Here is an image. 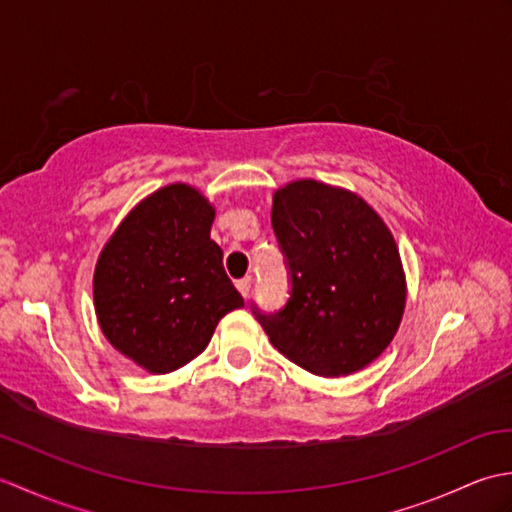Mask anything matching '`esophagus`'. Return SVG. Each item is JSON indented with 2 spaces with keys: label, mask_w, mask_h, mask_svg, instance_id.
<instances>
[{
  "label": "esophagus",
  "mask_w": 512,
  "mask_h": 512,
  "mask_svg": "<svg viewBox=\"0 0 512 512\" xmlns=\"http://www.w3.org/2000/svg\"><path fill=\"white\" fill-rule=\"evenodd\" d=\"M235 286H237V290H239V295H242L244 299H248V295H250V286H253V277H244V279H239Z\"/></svg>",
  "instance_id": "34e87169"
}]
</instances>
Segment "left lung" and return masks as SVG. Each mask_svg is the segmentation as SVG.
Masks as SVG:
<instances>
[{
  "instance_id": "obj_1",
  "label": "left lung",
  "mask_w": 512,
  "mask_h": 512,
  "mask_svg": "<svg viewBox=\"0 0 512 512\" xmlns=\"http://www.w3.org/2000/svg\"><path fill=\"white\" fill-rule=\"evenodd\" d=\"M270 222L292 279L284 310L257 312L270 343L317 376H347L376 361L407 303L383 217L354 191L303 178L275 191Z\"/></svg>"
}]
</instances>
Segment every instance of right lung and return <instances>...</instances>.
<instances>
[{
	"instance_id": "add662e5",
	"label": "right lung",
	"mask_w": 512,
	"mask_h": 512,
	"mask_svg": "<svg viewBox=\"0 0 512 512\" xmlns=\"http://www.w3.org/2000/svg\"><path fill=\"white\" fill-rule=\"evenodd\" d=\"M215 206L184 182L140 200L94 268V310L114 350L149 374H169L209 345L244 299L211 239Z\"/></svg>"
}]
</instances>
